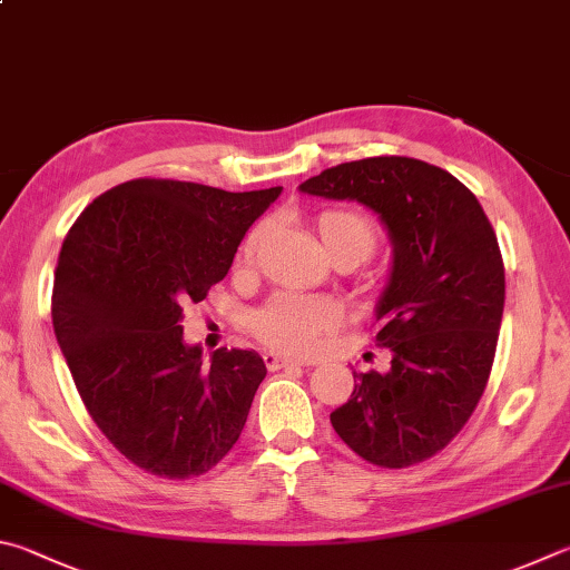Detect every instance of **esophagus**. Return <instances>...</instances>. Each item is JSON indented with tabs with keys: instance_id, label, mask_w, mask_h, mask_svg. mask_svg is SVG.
<instances>
[{
	"instance_id": "obj_1",
	"label": "esophagus",
	"mask_w": 570,
	"mask_h": 570,
	"mask_svg": "<svg viewBox=\"0 0 570 570\" xmlns=\"http://www.w3.org/2000/svg\"><path fill=\"white\" fill-rule=\"evenodd\" d=\"M264 364L268 371H278V368H288V366H298V361L294 358H286V356H278V354H264Z\"/></svg>"
}]
</instances>
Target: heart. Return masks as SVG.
Here are the masks:
<instances>
[{
	"mask_svg": "<svg viewBox=\"0 0 570 570\" xmlns=\"http://www.w3.org/2000/svg\"><path fill=\"white\" fill-rule=\"evenodd\" d=\"M316 229L328 258L346 256L354 264L376 252L381 242L379 226L358 209H326L316 216ZM264 239V224L252 226L236 252V264L249 266ZM341 321L338 304L324 296L278 294L252 316V331L262 344L286 354H308L321 334L336 328Z\"/></svg>",
	"mask_w": 570,
	"mask_h": 570,
	"instance_id": "b5f03b06",
	"label": "heart"
}]
</instances>
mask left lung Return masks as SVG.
<instances>
[{
  "label": "left lung",
  "mask_w": 570,
  "mask_h": 570,
  "mask_svg": "<svg viewBox=\"0 0 570 570\" xmlns=\"http://www.w3.org/2000/svg\"><path fill=\"white\" fill-rule=\"evenodd\" d=\"M302 191L361 202L393 242L374 336L391 366L354 371V391L331 426L381 469L436 456L479 406L499 344L505 274L489 216L446 169L411 157L338 164Z\"/></svg>",
  "instance_id": "left-lung-1"
}]
</instances>
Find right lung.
<instances>
[{
	"instance_id": "1",
	"label": "right lung",
	"mask_w": 570,
	"mask_h": 570,
	"mask_svg": "<svg viewBox=\"0 0 570 570\" xmlns=\"http://www.w3.org/2000/svg\"><path fill=\"white\" fill-rule=\"evenodd\" d=\"M278 194L131 179L97 196L61 244L51 324L71 379L111 446L159 479L212 471L242 436L262 356L216 348L204 364L179 324Z\"/></svg>"
}]
</instances>
